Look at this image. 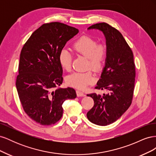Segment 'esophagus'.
I'll return each instance as SVG.
<instances>
[{"label": "esophagus", "instance_id": "esophagus-1", "mask_svg": "<svg viewBox=\"0 0 156 156\" xmlns=\"http://www.w3.org/2000/svg\"><path fill=\"white\" fill-rule=\"evenodd\" d=\"M76 93H77V96L78 97H81V96H84V93L81 90H77Z\"/></svg>", "mask_w": 156, "mask_h": 156}]
</instances>
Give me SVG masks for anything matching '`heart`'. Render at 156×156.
I'll return each instance as SVG.
<instances>
[{"label": "heart", "mask_w": 156, "mask_h": 156, "mask_svg": "<svg viewBox=\"0 0 156 156\" xmlns=\"http://www.w3.org/2000/svg\"><path fill=\"white\" fill-rule=\"evenodd\" d=\"M73 50L77 53L88 58V68L98 72L101 69L107 56V48L103 44H97V41L91 37L83 36L75 42ZM72 55L67 49H62L58 56L61 66L66 71L72 68ZM95 77L90 71L86 72H75L66 78L69 86L78 89L85 88L95 81Z\"/></svg>", "instance_id": "1"}]
</instances>
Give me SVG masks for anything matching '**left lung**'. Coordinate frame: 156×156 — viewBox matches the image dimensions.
<instances>
[{"label":"left lung","mask_w":156,"mask_h":156,"mask_svg":"<svg viewBox=\"0 0 156 156\" xmlns=\"http://www.w3.org/2000/svg\"><path fill=\"white\" fill-rule=\"evenodd\" d=\"M91 29L101 31L106 40L105 66L96 88L109 92L103 96L88 94L94 105L87 116L93 124L107 126L116 121L131 105L135 77L133 54L121 33L107 23H96L88 28Z\"/></svg>","instance_id":"8db88e82"}]
</instances>
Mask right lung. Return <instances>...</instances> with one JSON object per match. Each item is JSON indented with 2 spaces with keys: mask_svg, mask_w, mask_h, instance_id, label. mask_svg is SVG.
I'll return each instance as SVG.
<instances>
[{
  "mask_svg": "<svg viewBox=\"0 0 156 156\" xmlns=\"http://www.w3.org/2000/svg\"><path fill=\"white\" fill-rule=\"evenodd\" d=\"M78 32L64 23H46L32 33L22 48L17 90L27 115L41 125L57 122L63 114V102L77 97L72 88H55L63 82L59 54Z\"/></svg>",
  "mask_w": 156,
  "mask_h": 156,
  "instance_id": "add662e5",
  "label": "right lung"
}]
</instances>
